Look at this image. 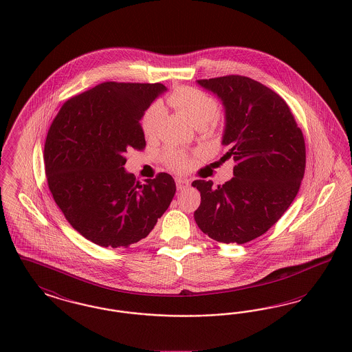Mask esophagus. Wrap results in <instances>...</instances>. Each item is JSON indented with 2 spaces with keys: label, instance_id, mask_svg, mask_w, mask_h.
I'll list each match as a JSON object with an SVG mask.
<instances>
[{
  "label": "esophagus",
  "instance_id": "1",
  "mask_svg": "<svg viewBox=\"0 0 352 352\" xmlns=\"http://www.w3.org/2000/svg\"><path fill=\"white\" fill-rule=\"evenodd\" d=\"M175 184H177V188L178 190H184L190 186V181L184 179V178H175Z\"/></svg>",
  "mask_w": 352,
  "mask_h": 352
}]
</instances>
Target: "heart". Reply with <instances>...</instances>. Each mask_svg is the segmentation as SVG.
<instances>
[{"instance_id":"1","label":"heart","mask_w":352,"mask_h":352,"mask_svg":"<svg viewBox=\"0 0 352 352\" xmlns=\"http://www.w3.org/2000/svg\"><path fill=\"white\" fill-rule=\"evenodd\" d=\"M168 102L171 108L181 112L198 129L206 128L218 115L219 105L217 100L201 89L191 87H181L173 91L168 95ZM164 118L165 108L160 102L151 104L145 111L141 121V128L144 134L146 137L155 135L160 131ZM165 158L168 165L177 170H182L188 165L187 158L182 153L178 151H166Z\"/></svg>"}]
</instances>
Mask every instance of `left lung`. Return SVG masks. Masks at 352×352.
<instances>
[{"label":"left lung","mask_w":352,"mask_h":352,"mask_svg":"<svg viewBox=\"0 0 352 352\" xmlns=\"http://www.w3.org/2000/svg\"><path fill=\"white\" fill-rule=\"evenodd\" d=\"M224 108L221 145L234 157V178L215 187L194 181L201 206L194 218L220 243L244 244L284 215L301 184L306 151L301 129L276 92L247 76L197 80Z\"/></svg>","instance_id":"left-lung-1"}]
</instances>
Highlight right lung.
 <instances>
[{"label":"right lung","mask_w":352,"mask_h":352,"mask_svg":"<svg viewBox=\"0 0 352 352\" xmlns=\"http://www.w3.org/2000/svg\"><path fill=\"white\" fill-rule=\"evenodd\" d=\"M164 84L101 83L66 101L51 124L45 168L52 198L87 240L107 248L145 239L175 194L168 173L144 184L125 166L144 149L141 120Z\"/></svg>","instance_id":"obj_1"}]
</instances>
